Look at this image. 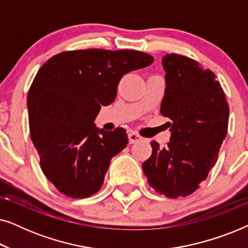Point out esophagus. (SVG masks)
Wrapping results in <instances>:
<instances>
[{"instance_id": "1", "label": "esophagus", "mask_w": 248, "mask_h": 248, "mask_svg": "<svg viewBox=\"0 0 248 248\" xmlns=\"http://www.w3.org/2000/svg\"><path fill=\"white\" fill-rule=\"evenodd\" d=\"M127 137H128V142H130L131 144L142 141V137H140L138 133H135V132H130Z\"/></svg>"}]
</instances>
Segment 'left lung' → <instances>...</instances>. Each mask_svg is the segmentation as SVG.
Wrapping results in <instances>:
<instances>
[{"instance_id":"8db88e82","label":"left lung","mask_w":248,"mask_h":248,"mask_svg":"<svg viewBox=\"0 0 248 248\" xmlns=\"http://www.w3.org/2000/svg\"><path fill=\"white\" fill-rule=\"evenodd\" d=\"M166 90L162 116L170 118L171 137L142 165L149 185L159 194L176 199L200 187L218 160L228 131L229 106L216 74L195 60L178 54L162 57Z\"/></svg>"}]
</instances>
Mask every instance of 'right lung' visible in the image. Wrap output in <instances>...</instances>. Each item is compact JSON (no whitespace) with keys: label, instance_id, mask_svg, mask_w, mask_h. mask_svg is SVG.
Returning <instances> with one entry per match:
<instances>
[{"label":"right lung","instance_id":"add662e5","mask_svg":"<svg viewBox=\"0 0 248 248\" xmlns=\"http://www.w3.org/2000/svg\"><path fill=\"white\" fill-rule=\"evenodd\" d=\"M152 62L132 49L66 50L37 72L27 98L30 137L44 175L62 194L84 199L101 188L110 159L128 141L123 127L99 130L94 118L124 74Z\"/></svg>","mask_w":248,"mask_h":248}]
</instances>
